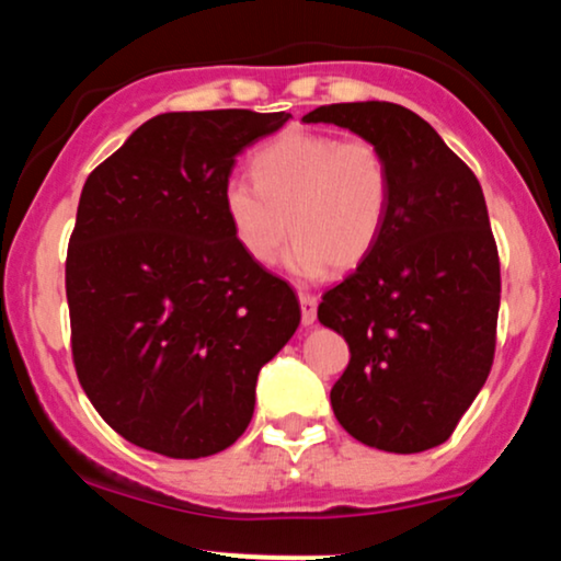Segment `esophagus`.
Segmentation results:
<instances>
[{"label": "esophagus", "instance_id": "obj_1", "mask_svg": "<svg viewBox=\"0 0 561 561\" xmlns=\"http://www.w3.org/2000/svg\"><path fill=\"white\" fill-rule=\"evenodd\" d=\"M298 300H300V319H302V327H311L313 321H317L319 298H317V295H311V293H300Z\"/></svg>", "mask_w": 561, "mask_h": 561}]
</instances>
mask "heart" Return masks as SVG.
Segmentation results:
<instances>
[{
	"instance_id": "1",
	"label": "heart",
	"mask_w": 561,
	"mask_h": 561,
	"mask_svg": "<svg viewBox=\"0 0 561 561\" xmlns=\"http://www.w3.org/2000/svg\"><path fill=\"white\" fill-rule=\"evenodd\" d=\"M255 182H224V214L242 253L259 266L279 259L287 234L295 244L289 272L306 276L351 272L369 259L392 203V171L369 139L287 131L253 158Z\"/></svg>"
}]
</instances>
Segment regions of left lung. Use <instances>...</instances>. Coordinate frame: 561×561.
<instances>
[{
	"mask_svg": "<svg viewBox=\"0 0 561 561\" xmlns=\"http://www.w3.org/2000/svg\"><path fill=\"white\" fill-rule=\"evenodd\" d=\"M375 141L392 171L377 248L324 293L319 321L351 364L334 416L364 446L420 454L446 443L493 366L499 250L482 186L427 121L392 102H340L302 115Z\"/></svg>",
	"mask_w": 561,
	"mask_h": 561,
	"instance_id": "1",
	"label": "left lung"
}]
</instances>
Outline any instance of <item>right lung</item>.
<instances>
[{"label":"right lung","mask_w":561,"mask_h":561,"mask_svg":"<svg viewBox=\"0 0 561 561\" xmlns=\"http://www.w3.org/2000/svg\"><path fill=\"white\" fill-rule=\"evenodd\" d=\"M289 113H163L89 173L66 261L76 375L100 416L171 459L229 448L300 324L293 287L242 253L221 190Z\"/></svg>","instance_id":"obj_1"}]
</instances>
